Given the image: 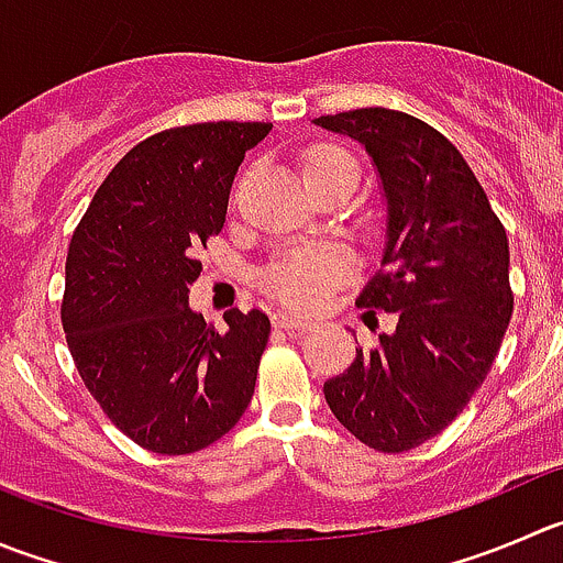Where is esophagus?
Wrapping results in <instances>:
<instances>
[{"label": "esophagus", "mask_w": 563, "mask_h": 563, "mask_svg": "<svg viewBox=\"0 0 563 563\" xmlns=\"http://www.w3.org/2000/svg\"><path fill=\"white\" fill-rule=\"evenodd\" d=\"M272 321H275V327L277 330H286V332H302V330H308V321L305 319H299V316H291V313H275L272 316Z\"/></svg>", "instance_id": "obj_1"}]
</instances>
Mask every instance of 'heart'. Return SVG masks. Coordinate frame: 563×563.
I'll return each instance as SVG.
<instances>
[{
  "label": "heart",
  "mask_w": 563,
  "mask_h": 563,
  "mask_svg": "<svg viewBox=\"0 0 563 563\" xmlns=\"http://www.w3.org/2000/svg\"><path fill=\"white\" fill-rule=\"evenodd\" d=\"M352 170L357 173V162L338 145H313L305 156V178L327 176V173ZM352 272L346 255L338 247H305L291 250L266 269L264 288L277 299L297 310H310L324 302L327 294L341 286Z\"/></svg>",
  "instance_id": "b5f03b06"
}]
</instances>
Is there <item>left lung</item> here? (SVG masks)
Wrapping results in <instances>:
<instances>
[{"label": "left lung", "mask_w": 563, "mask_h": 563, "mask_svg": "<svg viewBox=\"0 0 563 563\" xmlns=\"http://www.w3.org/2000/svg\"><path fill=\"white\" fill-rule=\"evenodd\" d=\"M368 151L385 198L382 269L357 305L396 316L324 398L374 451L401 454L443 432L487 379L509 327V239L460 151L385 107L316 118Z\"/></svg>", "instance_id": "obj_1"}]
</instances>
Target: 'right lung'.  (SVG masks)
<instances>
[{"mask_svg": "<svg viewBox=\"0 0 563 563\" xmlns=\"http://www.w3.org/2000/svg\"><path fill=\"white\" fill-rule=\"evenodd\" d=\"M272 123H195L129 151L92 195L65 261L63 330L114 427L181 456L231 432L255 390L269 319L228 310L217 332L189 308L195 258L222 231L244 154Z\"/></svg>", "mask_w": 563, "mask_h": 563, "instance_id": "obj_1", "label": "right lung"}]
</instances>
